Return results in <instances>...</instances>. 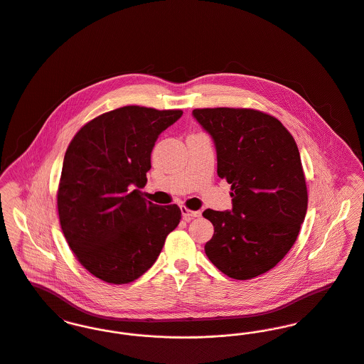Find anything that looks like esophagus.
Masks as SVG:
<instances>
[{"instance_id": "1", "label": "esophagus", "mask_w": 364, "mask_h": 364, "mask_svg": "<svg viewBox=\"0 0 364 364\" xmlns=\"http://www.w3.org/2000/svg\"><path fill=\"white\" fill-rule=\"evenodd\" d=\"M181 213H183V218L186 220H191L194 218H199L200 216V210H191V209H188L186 206H181Z\"/></svg>"}]
</instances>
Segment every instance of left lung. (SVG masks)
<instances>
[{
    "label": "left lung",
    "instance_id": "8db88e82",
    "mask_svg": "<svg viewBox=\"0 0 364 364\" xmlns=\"http://www.w3.org/2000/svg\"><path fill=\"white\" fill-rule=\"evenodd\" d=\"M218 151V176L231 184L232 210L206 209L215 232L205 245L225 276L250 280L295 244L308 209L298 145L279 119L251 108L194 109Z\"/></svg>",
    "mask_w": 364,
    "mask_h": 364
}]
</instances>
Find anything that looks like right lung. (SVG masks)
Wrapping results in <instances>:
<instances>
[{
	"mask_svg": "<svg viewBox=\"0 0 364 364\" xmlns=\"http://www.w3.org/2000/svg\"><path fill=\"white\" fill-rule=\"evenodd\" d=\"M181 114L127 105L87 122L70 141L58 186V216L75 257L97 279L137 280L180 223L177 205H155L140 188L155 141Z\"/></svg>",
	"mask_w": 364,
	"mask_h": 364,
	"instance_id": "1",
	"label": "right lung"
}]
</instances>
